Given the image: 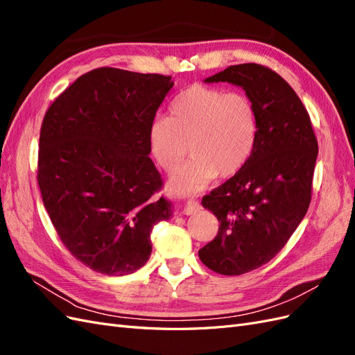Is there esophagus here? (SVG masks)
I'll return each instance as SVG.
<instances>
[{
	"label": "esophagus",
	"mask_w": 355,
	"mask_h": 355,
	"mask_svg": "<svg viewBox=\"0 0 355 355\" xmlns=\"http://www.w3.org/2000/svg\"><path fill=\"white\" fill-rule=\"evenodd\" d=\"M200 209H201V206L197 200H188L184 206V213L185 214H196Z\"/></svg>",
	"instance_id": "obj_1"
}]
</instances>
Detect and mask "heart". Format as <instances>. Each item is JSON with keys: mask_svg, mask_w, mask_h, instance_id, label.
<instances>
[{"mask_svg": "<svg viewBox=\"0 0 355 355\" xmlns=\"http://www.w3.org/2000/svg\"><path fill=\"white\" fill-rule=\"evenodd\" d=\"M259 116L254 102L240 92L192 84L170 105V116H155L148 128L153 158L171 173L187 154L191 158L170 178L171 194L189 196L207 188L218 175L231 178L252 158Z\"/></svg>", "mask_w": 355, "mask_h": 355, "instance_id": "1", "label": "heart"}]
</instances>
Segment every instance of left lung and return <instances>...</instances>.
<instances>
[{
    "label": "left lung",
    "instance_id": "left-lung-1",
    "mask_svg": "<svg viewBox=\"0 0 355 355\" xmlns=\"http://www.w3.org/2000/svg\"><path fill=\"white\" fill-rule=\"evenodd\" d=\"M204 83L239 85L259 116L249 163L201 201L220 222L216 237L198 250L201 262L218 274L240 275L270 262L302 222L318 144L304 103L270 68L243 63Z\"/></svg>",
    "mask_w": 355,
    "mask_h": 355
}]
</instances>
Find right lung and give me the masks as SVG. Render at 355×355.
<instances>
[{
    "label": "right lung",
    "instance_id": "add662e5",
    "mask_svg": "<svg viewBox=\"0 0 355 355\" xmlns=\"http://www.w3.org/2000/svg\"><path fill=\"white\" fill-rule=\"evenodd\" d=\"M171 77L116 68L81 75L42 120L38 185L53 227L90 270L127 275L153 252L151 231L173 214L149 158L148 128Z\"/></svg>",
    "mask_w": 355,
    "mask_h": 355
}]
</instances>
